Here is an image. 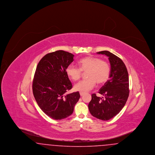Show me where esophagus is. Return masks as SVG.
<instances>
[{
  "mask_svg": "<svg viewBox=\"0 0 155 155\" xmlns=\"http://www.w3.org/2000/svg\"><path fill=\"white\" fill-rule=\"evenodd\" d=\"M80 96H83L84 95V92H80Z\"/></svg>",
  "mask_w": 155,
  "mask_h": 155,
  "instance_id": "obj_1",
  "label": "esophagus"
}]
</instances>
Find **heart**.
I'll return each mask as SVG.
<instances>
[{
    "instance_id": "obj_1",
    "label": "heart",
    "mask_w": 155,
    "mask_h": 155,
    "mask_svg": "<svg viewBox=\"0 0 155 155\" xmlns=\"http://www.w3.org/2000/svg\"><path fill=\"white\" fill-rule=\"evenodd\" d=\"M80 68L70 64L67 67V75L72 81H78L82 72H86L88 78L78 82L74 89L80 92H86L94 88L97 82L102 85L109 80L110 76L111 68L109 63L97 57L87 56L78 61Z\"/></svg>"
}]
</instances>
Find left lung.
I'll return each instance as SVG.
<instances>
[{
    "label": "left lung",
    "instance_id": "1",
    "mask_svg": "<svg viewBox=\"0 0 155 155\" xmlns=\"http://www.w3.org/2000/svg\"><path fill=\"white\" fill-rule=\"evenodd\" d=\"M97 53L109 58L110 76L99 92L104 97L92 94L88 104L89 110L94 117L106 121L116 116L124 106L129 96V78L127 69L121 59L107 51Z\"/></svg>",
    "mask_w": 155,
    "mask_h": 155
}]
</instances>
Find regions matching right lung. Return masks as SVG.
<instances>
[{
	"instance_id": "right-lung-1",
	"label": "right lung",
	"mask_w": 155,
	"mask_h": 155,
	"mask_svg": "<svg viewBox=\"0 0 155 155\" xmlns=\"http://www.w3.org/2000/svg\"><path fill=\"white\" fill-rule=\"evenodd\" d=\"M74 55L64 51L46 54L38 64L32 82L34 97L41 110L49 117L60 120L70 116L78 101L79 92L66 95L72 88L67 67Z\"/></svg>"
}]
</instances>
